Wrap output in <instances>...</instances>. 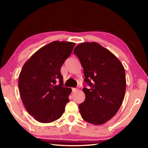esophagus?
Masks as SVG:
<instances>
[{
	"instance_id": "1",
	"label": "esophagus",
	"mask_w": 148,
	"mask_h": 148,
	"mask_svg": "<svg viewBox=\"0 0 148 148\" xmlns=\"http://www.w3.org/2000/svg\"><path fill=\"white\" fill-rule=\"evenodd\" d=\"M72 92H76V91L77 90V88H73L72 89Z\"/></svg>"
}]
</instances>
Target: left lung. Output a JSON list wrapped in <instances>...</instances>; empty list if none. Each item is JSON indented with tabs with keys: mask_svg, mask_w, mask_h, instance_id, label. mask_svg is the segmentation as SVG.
Masks as SVG:
<instances>
[{
	"mask_svg": "<svg viewBox=\"0 0 148 148\" xmlns=\"http://www.w3.org/2000/svg\"><path fill=\"white\" fill-rule=\"evenodd\" d=\"M74 53L83 68L85 100L79 105L81 117L93 125L110 120L120 108L126 91L124 67L116 56L95 42L76 46Z\"/></svg>",
	"mask_w": 148,
	"mask_h": 148,
	"instance_id": "1",
	"label": "left lung"
}]
</instances>
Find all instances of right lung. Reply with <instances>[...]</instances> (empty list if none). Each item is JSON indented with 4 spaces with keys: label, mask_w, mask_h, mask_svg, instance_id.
<instances>
[{
    "label": "right lung",
    "mask_w": 148,
    "mask_h": 148,
    "mask_svg": "<svg viewBox=\"0 0 148 148\" xmlns=\"http://www.w3.org/2000/svg\"><path fill=\"white\" fill-rule=\"evenodd\" d=\"M74 42L53 41L37 51L25 63L18 79L20 96L27 112L37 121L59 119L72 90L63 86L60 69L71 55ZM57 80L60 84H56Z\"/></svg>",
    "instance_id": "1"
}]
</instances>
